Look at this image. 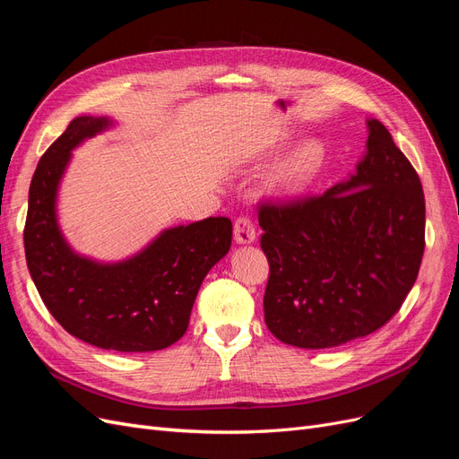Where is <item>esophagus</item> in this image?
Returning a JSON list of instances; mask_svg holds the SVG:
<instances>
[{
  "mask_svg": "<svg viewBox=\"0 0 459 459\" xmlns=\"http://www.w3.org/2000/svg\"><path fill=\"white\" fill-rule=\"evenodd\" d=\"M256 238V230H255V224L253 220L248 216H239L238 220H235L233 224V239L235 243L239 245H247V243H253Z\"/></svg>",
  "mask_w": 459,
  "mask_h": 459,
  "instance_id": "obj_1",
  "label": "esophagus"
}]
</instances>
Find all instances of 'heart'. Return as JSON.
Returning <instances> with one entry per match:
<instances>
[{
    "label": "heart",
    "instance_id": "obj_1",
    "mask_svg": "<svg viewBox=\"0 0 459 459\" xmlns=\"http://www.w3.org/2000/svg\"><path fill=\"white\" fill-rule=\"evenodd\" d=\"M325 149L317 140L300 143L277 166L272 178V187L281 197H299L307 191L322 172Z\"/></svg>",
    "mask_w": 459,
    "mask_h": 459
}]
</instances>
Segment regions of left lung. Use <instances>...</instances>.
I'll return each mask as SVG.
<instances>
[{
    "mask_svg": "<svg viewBox=\"0 0 459 459\" xmlns=\"http://www.w3.org/2000/svg\"><path fill=\"white\" fill-rule=\"evenodd\" d=\"M356 172L319 197L262 203L270 264L264 319L285 344L331 349L383 327L418 280L425 197L379 120H368Z\"/></svg>",
    "mask_w": 459,
    "mask_h": 459,
    "instance_id": "8db88e82",
    "label": "left lung"
}]
</instances>
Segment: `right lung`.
<instances>
[{"mask_svg":"<svg viewBox=\"0 0 459 459\" xmlns=\"http://www.w3.org/2000/svg\"><path fill=\"white\" fill-rule=\"evenodd\" d=\"M108 126L107 117H78L39 159L29 191L26 264L48 310L76 339L105 351H162L184 337L204 275L228 255L231 220L164 230L113 264L74 253L57 221L59 184L73 149Z\"/></svg>","mask_w":459,"mask_h":459,"instance_id":"right-lung-1","label":"right lung"}]
</instances>
